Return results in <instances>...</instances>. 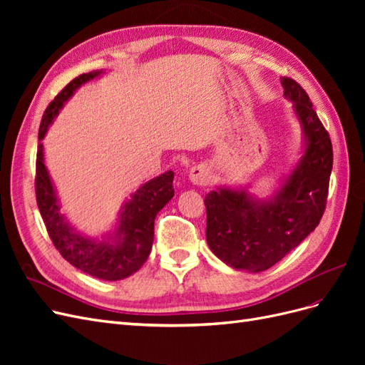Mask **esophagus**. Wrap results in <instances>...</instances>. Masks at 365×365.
Returning <instances> with one entry per match:
<instances>
[{"instance_id":"34e87169","label":"esophagus","mask_w":365,"mask_h":365,"mask_svg":"<svg viewBox=\"0 0 365 365\" xmlns=\"http://www.w3.org/2000/svg\"><path fill=\"white\" fill-rule=\"evenodd\" d=\"M189 178L196 185H205L210 181V172L204 168V165H195L190 169Z\"/></svg>"}]
</instances>
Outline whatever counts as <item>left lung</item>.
I'll list each match as a JSON object with an SVG mask.
<instances>
[{
    "mask_svg": "<svg viewBox=\"0 0 365 365\" xmlns=\"http://www.w3.org/2000/svg\"><path fill=\"white\" fill-rule=\"evenodd\" d=\"M283 96L294 103L304 135V153L269 200L247 189L219 187L205 200L207 244L235 269H269L312 233L323 217L334 164L329 132L307 93L291 77H282Z\"/></svg>",
    "mask_w": 365,
    "mask_h": 365,
    "instance_id": "1",
    "label": "left lung"
}]
</instances>
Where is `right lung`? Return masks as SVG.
I'll return each instance as SVG.
<instances>
[{
    "label": "right lung",
    "mask_w": 365,
    "mask_h": 365,
    "mask_svg": "<svg viewBox=\"0 0 365 365\" xmlns=\"http://www.w3.org/2000/svg\"><path fill=\"white\" fill-rule=\"evenodd\" d=\"M103 71H91L73 79L54 97L42 115L39 126V145L36 153V202L43 224L48 231L53 245L61 256L73 267L96 279L115 282L137 272L149 257L153 242V222L160 210L168 204L173 195V172H164L130 195L118 216V227L113 235L98 240L85 237L68 224L61 213V205L43 163V148L41 140L46 137L51 121L59 114L63 103L74 94L81 85L93 81Z\"/></svg>",
    "instance_id": "add662e5"
}]
</instances>
